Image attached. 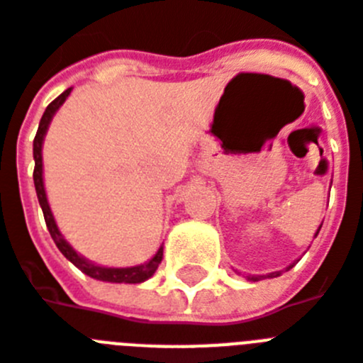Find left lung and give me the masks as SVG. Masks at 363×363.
Listing matches in <instances>:
<instances>
[{
  "instance_id": "1",
  "label": "left lung",
  "mask_w": 363,
  "mask_h": 363,
  "mask_svg": "<svg viewBox=\"0 0 363 363\" xmlns=\"http://www.w3.org/2000/svg\"><path fill=\"white\" fill-rule=\"evenodd\" d=\"M321 225H323V223H321ZM321 225H319V228H318V230H315V236H318L319 230H321ZM291 267H294V264H291V266L286 267V271L291 269ZM236 273H238V271H236ZM238 275H242V273H238ZM280 275H282V271H273V273H267V275H247V280H252V282H257V280H262V279H273V277H280Z\"/></svg>"
}]
</instances>
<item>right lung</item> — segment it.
Here are the masks:
<instances>
[{"instance_id": "obj_1", "label": "right lung", "mask_w": 363, "mask_h": 363, "mask_svg": "<svg viewBox=\"0 0 363 363\" xmlns=\"http://www.w3.org/2000/svg\"><path fill=\"white\" fill-rule=\"evenodd\" d=\"M72 88L64 90L55 101H51L45 108L44 116H42L40 125H38V130H36L35 142H33V158H35V173H33V181H35V190L36 197H38V203H40V208L44 212L45 225H48V230H50L51 238H53L55 245L59 247V251L62 252L64 257L72 262L73 266L79 267L83 271L84 275L92 277L96 280H103V282H116V284H140L144 280L151 279L157 271L158 264L162 262V251L164 247L160 245L158 251L155 252L153 258H149L147 262L140 264V266L133 267H105V266H97L94 262H90L88 258L81 257L75 249L66 242V238L62 236V233L57 227V221L53 218V212L50 208V203H48V196H45V188H44V164H42V145H44V136L50 129V123L53 120V116L57 114L60 106L64 105L66 97L69 96Z\"/></svg>"}]
</instances>
